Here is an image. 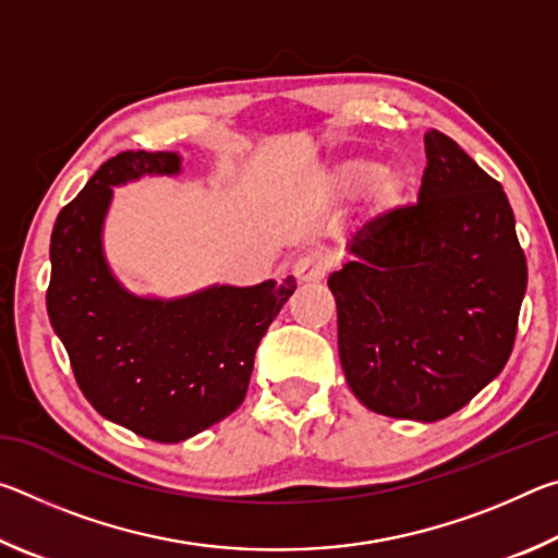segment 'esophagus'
Instances as JSON below:
<instances>
[{
  "label": "esophagus",
  "instance_id": "1",
  "mask_svg": "<svg viewBox=\"0 0 558 558\" xmlns=\"http://www.w3.org/2000/svg\"><path fill=\"white\" fill-rule=\"evenodd\" d=\"M327 270H329V260L325 258V253H319V251L300 253L295 263H292V276H295L300 282L325 280Z\"/></svg>",
  "mask_w": 558,
  "mask_h": 558
}]
</instances>
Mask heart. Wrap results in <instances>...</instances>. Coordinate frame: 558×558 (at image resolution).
<instances>
[{
    "label": "heart",
    "mask_w": 558,
    "mask_h": 558,
    "mask_svg": "<svg viewBox=\"0 0 558 558\" xmlns=\"http://www.w3.org/2000/svg\"><path fill=\"white\" fill-rule=\"evenodd\" d=\"M329 184L339 194H356L369 186L372 199L379 206L396 204L403 192V179L399 172L366 157H347L337 162L329 169Z\"/></svg>",
    "instance_id": "1"
}]
</instances>
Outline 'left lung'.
<instances>
[{
    "instance_id": "8db88e82",
    "label": "left lung",
    "mask_w": 558,
    "mask_h": 558,
    "mask_svg": "<svg viewBox=\"0 0 558 558\" xmlns=\"http://www.w3.org/2000/svg\"><path fill=\"white\" fill-rule=\"evenodd\" d=\"M418 202L376 216L329 276L339 362L374 413L448 418L505 369L526 258L499 182L426 132Z\"/></svg>"
}]
</instances>
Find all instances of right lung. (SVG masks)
Listing matches in <instances>:
<instances>
[{
  "instance_id": "add662e5",
  "label": "right lung",
  "mask_w": 558,
  "mask_h": 558,
  "mask_svg": "<svg viewBox=\"0 0 558 558\" xmlns=\"http://www.w3.org/2000/svg\"><path fill=\"white\" fill-rule=\"evenodd\" d=\"M179 169L177 153L145 149L100 165L53 223L46 290L83 396L102 418L157 442L192 438L239 409L260 339L295 292L292 276L177 300L137 298L120 286L102 253L110 186Z\"/></svg>"
}]
</instances>
